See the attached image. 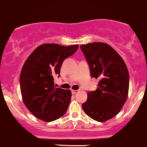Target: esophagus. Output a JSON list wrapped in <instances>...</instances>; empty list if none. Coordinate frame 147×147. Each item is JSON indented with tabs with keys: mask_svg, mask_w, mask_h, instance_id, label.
I'll list each match as a JSON object with an SVG mask.
<instances>
[{
	"mask_svg": "<svg viewBox=\"0 0 147 147\" xmlns=\"http://www.w3.org/2000/svg\"><path fill=\"white\" fill-rule=\"evenodd\" d=\"M79 92L78 90H72V94H76V93H77Z\"/></svg>",
	"mask_w": 147,
	"mask_h": 147,
	"instance_id": "34e87169",
	"label": "esophagus"
}]
</instances>
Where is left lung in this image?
I'll return each mask as SVG.
<instances>
[{
  "instance_id": "1",
  "label": "left lung",
  "mask_w": 147,
  "mask_h": 147,
  "mask_svg": "<svg viewBox=\"0 0 147 147\" xmlns=\"http://www.w3.org/2000/svg\"><path fill=\"white\" fill-rule=\"evenodd\" d=\"M80 49L91 77L99 80L97 89L88 92L82 109L93 120L106 121L117 115L128 98V68L120 55L106 43H89L81 45Z\"/></svg>"
}]
</instances>
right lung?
Returning a JSON list of instances; mask_svg holds the SVG:
<instances>
[{
  "mask_svg": "<svg viewBox=\"0 0 147 147\" xmlns=\"http://www.w3.org/2000/svg\"><path fill=\"white\" fill-rule=\"evenodd\" d=\"M78 47V45H42L24 63L19 79L21 93L26 107L36 118L50 122L65 114L72 93L56 88L54 78L56 75L60 77L63 62Z\"/></svg>",
  "mask_w": 147,
  "mask_h": 147,
  "instance_id": "right-lung-1",
  "label": "right lung"
}]
</instances>
